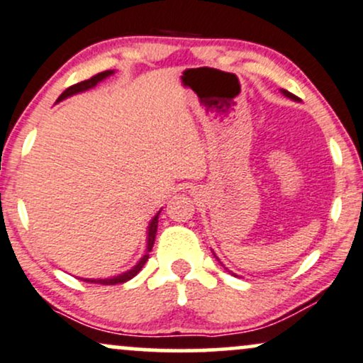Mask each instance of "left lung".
<instances>
[{
    "label": "left lung",
    "mask_w": 363,
    "mask_h": 363,
    "mask_svg": "<svg viewBox=\"0 0 363 363\" xmlns=\"http://www.w3.org/2000/svg\"><path fill=\"white\" fill-rule=\"evenodd\" d=\"M282 94L284 96H287V98H291V99H294V101H298V96H294L292 93H289V91H286V89H282Z\"/></svg>",
    "instance_id": "left-lung-1"
}]
</instances>
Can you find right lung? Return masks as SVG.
<instances>
[{
	"label": "right lung",
	"instance_id": "obj_1",
	"mask_svg": "<svg viewBox=\"0 0 363 363\" xmlns=\"http://www.w3.org/2000/svg\"><path fill=\"white\" fill-rule=\"evenodd\" d=\"M113 72H115V71L99 72V74H96V76L91 77V79L77 82V84L67 87V89H65L64 93L59 96V99H57V101H62V99L69 98V96L91 89V87H94L96 84H98V82H101L103 79H106V77H110ZM159 215H160V211L157 213L154 218H152L150 225H148V231H147V253L142 257V259L138 260V264L135 265V267H132L130 270H126V272L120 274V276H116V277H110V279H82V281L91 282V284H103V286H115V284H123V282L130 281V279H133L135 276H137L140 270H142L143 265H145V262L148 260V252H150L152 247H154L155 235H157V225H159Z\"/></svg>",
	"mask_w": 363,
	"mask_h": 363
}]
</instances>
